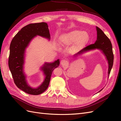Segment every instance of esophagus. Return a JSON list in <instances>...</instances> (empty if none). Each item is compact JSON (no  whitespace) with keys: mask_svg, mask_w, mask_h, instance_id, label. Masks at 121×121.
Returning <instances> with one entry per match:
<instances>
[{"mask_svg":"<svg viewBox=\"0 0 121 121\" xmlns=\"http://www.w3.org/2000/svg\"><path fill=\"white\" fill-rule=\"evenodd\" d=\"M68 63V61L65 60H62L60 61V64L62 65H65Z\"/></svg>","mask_w":121,"mask_h":121,"instance_id":"obj_1","label":"esophagus"}]
</instances>
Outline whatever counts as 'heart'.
Wrapping results in <instances>:
<instances>
[{
    "mask_svg": "<svg viewBox=\"0 0 121 121\" xmlns=\"http://www.w3.org/2000/svg\"><path fill=\"white\" fill-rule=\"evenodd\" d=\"M89 36L86 32L75 30L63 35L61 37V41L64 44L69 45L76 41L73 47V49L76 50L80 47L85 45L88 41Z\"/></svg>",
    "mask_w": 121,
    "mask_h": 121,
    "instance_id": "obj_1",
    "label": "heart"
}]
</instances>
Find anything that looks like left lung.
Here are the masks:
<instances>
[{
	"label": "left lung",
	"instance_id": "left-lung-1",
	"mask_svg": "<svg viewBox=\"0 0 121 121\" xmlns=\"http://www.w3.org/2000/svg\"><path fill=\"white\" fill-rule=\"evenodd\" d=\"M96 30L97 37L96 42L94 44H92L89 45L84 47L77 54H79L89 50L96 48L101 50L102 52L105 55V56H107V60H108V76H109L113 63V54L112 52V44L110 40L99 28L96 27ZM100 91H99V92H100Z\"/></svg>",
	"mask_w": 121,
	"mask_h": 121
}]
</instances>
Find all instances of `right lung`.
I'll list each match as a JSON object with an SVG mask.
<instances>
[{"label": "right lung", "instance_id": "add662e5", "mask_svg": "<svg viewBox=\"0 0 121 121\" xmlns=\"http://www.w3.org/2000/svg\"><path fill=\"white\" fill-rule=\"evenodd\" d=\"M36 35L50 39L47 23H32L22 28L11 41L8 62L16 85L25 92L31 95H39L44 92L48 87L52 71L60 65L59 60L52 63H45L42 68L46 76L42 85L36 89L32 88L28 85L23 69L24 53L29 42Z\"/></svg>", "mask_w": 121, "mask_h": 121}]
</instances>
